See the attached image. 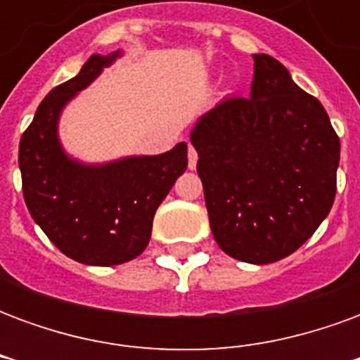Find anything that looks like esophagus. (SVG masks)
I'll return each mask as SVG.
<instances>
[{"instance_id":"1","label":"esophagus","mask_w":360,"mask_h":360,"mask_svg":"<svg viewBox=\"0 0 360 360\" xmlns=\"http://www.w3.org/2000/svg\"><path fill=\"white\" fill-rule=\"evenodd\" d=\"M188 169H195L196 162H198V152L195 150V146H188Z\"/></svg>"}]
</instances>
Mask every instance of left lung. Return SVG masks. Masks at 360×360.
I'll return each instance as SVG.
<instances>
[{
	"label": "left lung",
	"instance_id": "obj_1",
	"mask_svg": "<svg viewBox=\"0 0 360 360\" xmlns=\"http://www.w3.org/2000/svg\"><path fill=\"white\" fill-rule=\"evenodd\" d=\"M252 59L249 98L206 111L191 142L219 249L270 264L299 249L332 210L340 136L324 105L278 59Z\"/></svg>",
	"mask_w": 360,
	"mask_h": 360
}]
</instances>
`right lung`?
<instances>
[{"mask_svg":"<svg viewBox=\"0 0 360 360\" xmlns=\"http://www.w3.org/2000/svg\"><path fill=\"white\" fill-rule=\"evenodd\" d=\"M119 56V50L90 56L81 73L44 98L19 144L30 216L63 255L90 266L123 264L139 257L150 241L158 206L187 169V142L160 156L102 165L81 164L61 148V110Z\"/></svg>","mask_w":360,"mask_h":360,"instance_id":"1","label":"right lung"}]
</instances>
